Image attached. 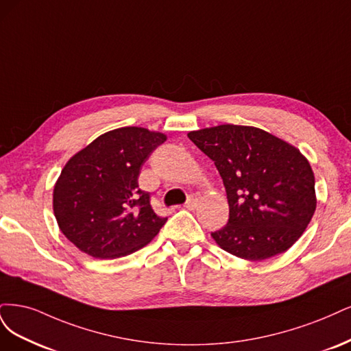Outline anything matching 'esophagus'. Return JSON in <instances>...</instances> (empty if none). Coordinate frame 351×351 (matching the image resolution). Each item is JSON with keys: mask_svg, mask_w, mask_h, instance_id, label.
<instances>
[{"mask_svg": "<svg viewBox=\"0 0 351 351\" xmlns=\"http://www.w3.org/2000/svg\"><path fill=\"white\" fill-rule=\"evenodd\" d=\"M197 204H198V197L194 195V194H191V195L188 197V201L185 202V208L194 210V208L197 207Z\"/></svg>", "mask_w": 351, "mask_h": 351, "instance_id": "1", "label": "esophagus"}]
</instances>
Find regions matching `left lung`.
<instances>
[{
    "mask_svg": "<svg viewBox=\"0 0 351 351\" xmlns=\"http://www.w3.org/2000/svg\"><path fill=\"white\" fill-rule=\"evenodd\" d=\"M216 165L229 202V221L213 232L234 256L263 261L286 252L316 208L312 167L296 147L264 130L217 125L188 132Z\"/></svg>",
    "mask_w": 351,
    "mask_h": 351,
    "instance_id": "1",
    "label": "left lung"
}]
</instances>
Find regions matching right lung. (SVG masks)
I'll return each mask as SVG.
<instances>
[{"label":"right lung","mask_w":351,"mask_h":351,"mask_svg":"<svg viewBox=\"0 0 351 351\" xmlns=\"http://www.w3.org/2000/svg\"><path fill=\"white\" fill-rule=\"evenodd\" d=\"M165 141L162 132L123 127L75 153L53 186V214L66 239L99 259L127 256L149 243L167 219L153 211L138 176Z\"/></svg>","instance_id":"add662e5"}]
</instances>
